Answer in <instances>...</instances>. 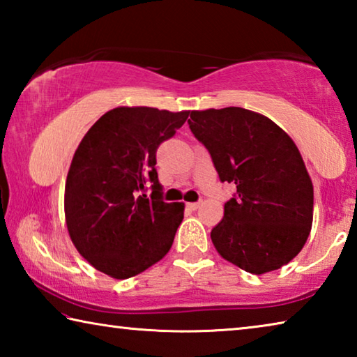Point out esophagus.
<instances>
[{
	"mask_svg": "<svg viewBox=\"0 0 357 357\" xmlns=\"http://www.w3.org/2000/svg\"><path fill=\"white\" fill-rule=\"evenodd\" d=\"M202 203H203V202H195V203H187V208H189V209H192V211H197L198 208H200V206H202Z\"/></svg>",
	"mask_w": 357,
	"mask_h": 357,
	"instance_id": "34e87169",
	"label": "esophagus"
}]
</instances>
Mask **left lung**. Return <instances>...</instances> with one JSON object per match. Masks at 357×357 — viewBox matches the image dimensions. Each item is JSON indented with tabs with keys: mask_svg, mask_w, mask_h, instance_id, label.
<instances>
[{
	"mask_svg": "<svg viewBox=\"0 0 357 357\" xmlns=\"http://www.w3.org/2000/svg\"><path fill=\"white\" fill-rule=\"evenodd\" d=\"M190 118L222 183L236 185L211 231L215 250L245 273L280 269L302 250L313 220V184L298 146L274 121L241 107Z\"/></svg>",
	"mask_w": 357,
	"mask_h": 357,
	"instance_id": "obj_1",
	"label": "left lung"
}]
</instances>
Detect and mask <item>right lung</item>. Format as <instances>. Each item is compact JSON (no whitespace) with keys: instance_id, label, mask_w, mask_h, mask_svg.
Wrapping results in <instances>:
<instances>
[{"instance_id":"right-lung-1","label":"right lung","mask_w":357,"mask_h":357,"mask_svg":"<svg viewBox=\"0 0 357 357\" xmlns=\"http://www.w3.org/2000/svg\"><path fill=\"white\" fill-rule=\"evenodd\" d=\"M189 113L116 107L96 121L72 157L64 189L69 236L112 279L140 274L172 249L184 203L162 202L155 151Z\"/></svg>"}]
</instances>
